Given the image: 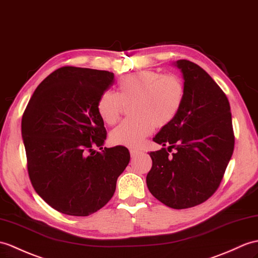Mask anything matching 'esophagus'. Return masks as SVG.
I'll return each mask as SVG.
<instances>
[{
    "label": "esophagus",
    "instance_id": "esophagus-1",
    "mask_svg": "<svg viewBox=\"0 0 258 258\" xmlns=\"http://www.w3.org/2000/svg\"><path fill=\"white\" fill-rule=\"evenodd\" d=\"M130 153H131V157L132 158L139 156V155L141 154V152L137 151V149H130Z\"/></svg>",
    "mask_w": 258,
    "mask_h": 258
}]
</instances>
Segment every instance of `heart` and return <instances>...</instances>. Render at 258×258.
<instances>
[{
    "label": "heart",
    "mask_w": 258,
    "mask_h": 258,
    "mask_svg": "<svg viewBox=\"0 0 258 258\" xmlns=\"http://www.w3.org/2000/svg\"><path fill=\"white\" fill-rule=\"evenodd\" d=\"M184 99V86L180 78L153 70H142L119 79L116 94L104 91L100 95L97 110L105 124H115L121 115L122 104L128 105L126 119L111 132L112 144L136 148L154 130L170 124L180 111Z\"/></svg>",
    "instance_id": "b5f03b06"
}]
</instances>
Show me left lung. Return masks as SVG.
I'll list each match as a JSON object with an SVG mask.
<instances>
[{
    "label": "left lung",
    "mask_w": 258,
    "mask_h": 258,
    "mask_svg": "<svg viewBox=\"0 0 258 258\" xmlns=\"http://www.w3.org/2000/svg\"><path fill=\"white\" fill-rule=\"evenodd\" d=\"M172 64L182 75L184 99L175 119L153 139L167 148L149 153L153 166L146 183L167 207L187 209L219 188L234 149V134L229 100L212 78L184 59Z\"/></svg>",
    "instance_id": "left-lung-1"
}]
</instances>
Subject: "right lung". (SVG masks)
Returning <instances> with one entry per match:
<instances>
[{"label": "right lung", "mask_w": 258, "mask_h": 258, "mask_svg": "<svg viewBox=\"0 0 258 258\" xmlns=\"http://www.w3.org/2000/svg\"><path fill=\"white\" fill-rule=\"evenodd\" d=\"M113 82L114 74L109 71L59 68L36 88L23 114L33 187L63 214L87 217L104 207L130 163L126 147H101L106 131L97 103Z\"/></svg>", "instance_id": "obj_1"}]
</instances>
